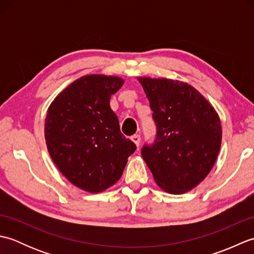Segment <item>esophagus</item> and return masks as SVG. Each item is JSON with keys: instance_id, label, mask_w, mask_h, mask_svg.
<instances>
[{"instance_id": "34e87169", "label": "esophagus", "mask_w": 254, "mask_h": 254, "mask_svg": "<svg viewBox=\"0 0 254 254\" xmlns=\"http://www.w3.org/2000/svg\"><path fill=\"white\" fill-rule=\"evenodd\" d=\"M131 139H132V142H133L134 144H135L137 147L139 146V143H141V136L137 135V134H136V135H133V136L131 137Z\"/></svg>"}]
</instances>
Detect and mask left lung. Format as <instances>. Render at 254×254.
<instances>
[{
    "instance_id": "obj_1",
    "label": "left lung",
    "mask_w": 254,
    "mask_h": 254,
    "mask_svg": "<svg viewBox=\"0 0 254 254\" xmlns=\"http://www.w3.org/2000/svg\"><path fill=\"white\" fill-rule=\"evenodd\" d=\"M156 126L142 157L156 183L172 194L190 191L212 170L222 144L219 117L209 102L187 83L139 77Z\"/></svg>"
}]
</instances>
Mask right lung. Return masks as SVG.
Segmentation results:
<instances>
[{
	"label": "right lung",
	"mask_w": 254,
	"mask_h": 254,
	"mask_svg": "<svg viewBox=\"0 0 254 254\" xmlns=\"http://www.w3.org/2000/svg\"><path fill=\"white\" fill-rule=\"evenodd\" d=\"M123 83L116 76H83L68 85L48 109L45 136L53 163L85 191L97 193L115 185L136 149L121 133L109 104Z\"/></svg>",
	"instance_id": "1"
}]
</instances>
